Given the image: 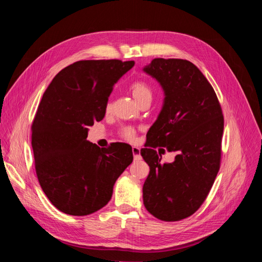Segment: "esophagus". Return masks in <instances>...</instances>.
<instances>
[{
    "label": "esophagus",
    "mask_w": 262,
    "mask_h": 262,
    "mask_svg": "<svg viewBox=\"0 0 262 262\" xmlns=\"http://www.w3.org/2000/svg\"><path fill=\"white\" fill-rule=\"evenodd\" d=\"M132 153H133V157L134 161H140L141 160V149L137 146L132 147Z\"/></svg>",
    "instance_id": "esophagus-1"
}]
</instances>
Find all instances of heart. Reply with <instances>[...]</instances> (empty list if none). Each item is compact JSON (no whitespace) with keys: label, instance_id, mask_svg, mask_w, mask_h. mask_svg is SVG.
<instances>
[{"label":"heart","instance_id":"1","mask_svg":"<svg viewBox=\"0 0 262 262\" xmlns=\"http://www.w3.org/2000/svg\"><path fill=\"white\" fill-rule=\"evenodd\" d=\"M130 91L133 98L136 99L138 104H141L142 101L144 100H152L153 97V91L152 87H150L146 82L144 81H136L133 82L130 86ZM112 102L108 101L106 104L105 110L109 113L112 110ZM120 136L126 140V141H133L136 138V130H134L132 126H124L120 131Z\"/></svg>","mask_w":262,"mask_h":262}]
</instances>
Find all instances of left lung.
<instances>
[{
	"mask_svg": "<svg viewBox=\"0 0 262 262\" xmlns=\"http://www.w3.org/2000/svg\"><path fill=\"white\" fill-rule=\"evenodd\" d=\"M144 72L162 85L165 98L141 149L149 166L143 202L158 220L180 221L201 207L216 178L224 117L212 85L190 61L157 58ZM157 146L175 151L176 161L162 163Z\"/></svg>",
	"mask_w": 262,
	"mask_h": 262,
	"instance_id": "8db88e82",
	"label": "left lung"
}]
</instances>
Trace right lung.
<instances>
[{
  "label": "right lung",
  "instance_id": "add662e5",
  "mask_svg": "<svg viewBox=\"0 0 262 262\" xmlns=\"http://www.w3.org/2000/svg\"><path fill=\"white\" fill-rule=\"evenodd\" d=\"M134 61L82 60L54 76L31 124L35 169L45 194L70 215H89L113 196L116 180L133 161L132 147L100 148L86 140L102 120L115 84Z\"/></svg>",
  "mask_w": 262,
  "mask_h": 262
}]
</instances>
